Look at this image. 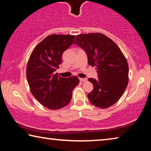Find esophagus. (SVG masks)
Here are the masks:
<instances>
[{
  "label": "esophagus",
  "mask_w": 151,
  "mask_h": 151,
  "mask_svg": "<svg viewBox=\"0 0 151 151\" xmlns=\"http://www.w3.org/2000/svg\"><path fill=\"white\" fill-rule=\"evenodd\" d=\"M79 80H80V81H81V82L87 81V79L85 78H79Z\"/></svg>",
  "instance_id": "obj_1"
}]
</instances>
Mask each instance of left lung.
I'll list each match as a JSON object with an SVG mask.
<instances>
[{
    "mask_svg": "<svg viewBox=\"0 0 151 151\" xmlns=\"http://www.w3.org/2000/svg\"><path fill=\"white\" fill-rule=\"evenodd\" d=\"M74 44L86 51L89 65L96 66L99 79L92 78L93 90L88 94L94 106L106 109L123 94L129 83V65L115 42L99 32L76 35Z\"/></svg>",
    "mask_w": 151,
    "mask_h": 151,
    "instance_id": "8db88e82",
    "label": "left lung"
}]
</instances>
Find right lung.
<instances>
[{
  "instance_id": "add662e5",
  "label": "right lung",
  "mask_w": 151,
  "mask_h": 151,
  "mask_svg": "<svg viewBox=\"0 0 151 151\" xmlns=\"http://www.w3.org/2000/svg\"><path fill=\"white\" fill-rule=\"evenodd\" d=\"M75 35H50L33 49L27 66V78L32 95L47 108L57 110L70 103L72 91L79 83L76 76L63 78L55 73L62 56L73 44Z\"/></svg>"
}]
</instances>
